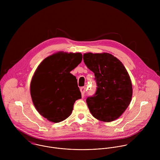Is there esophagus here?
<instances>
[{
  "label": "esophagus",
  "mask_w": 160,
  "mask_h": 160,
  "mask_svg": "<svg viewBox=\"0 0 160 160\" xmlns=\"http://www.w3.org/2000/svg\"><path fill=\"white\" fill-rule=\"evenodd\" d=\"M86 87H82L81 89H80V91L81 92V95H82V97H83L84 96V93L86 92Z\"/></svg>",
  "instance_id": "obj_1"
}]
</instances>
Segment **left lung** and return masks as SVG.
<instances>
[{
  "mask_svg": "<svg viewBox=\"0 0 160 160\" xmlns=\"http://www.w3.org/2000/svg\"><path fill=\"white\" fill-rule=\"evenodd\" d=\"M83 60L95 75L97 89L86 102L92 115L98 120L112 122L119 118L129 105L132 85L122 62L108 53H86Z\"/></svg>",
  "mask_w": 160,
  "mask_h": 160,
  "instance_id": "obj_1",
  "label": "left lung"
}]
</instances>
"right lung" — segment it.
<instances>
[{
  "label": "right lung",
  "mask_w": 160,
  "mask_h": 160,
  "mask_svg": "<svg viewBox=\"0 0 160 160\" xmlns=\"http://www.w3.org/2000/svg\"><path fill=\"white\" fill-rule=\"evenodd\" d=\"M80 52L63 51L46 58L31 79L30 93L38 113L52 122L71 115L76 100L81 98L76 78L70 73L82 61Z\"/></svg>",
  "instance_id": "obj_1"
}]
</instances>
